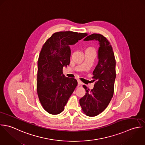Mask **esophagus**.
Segmentation results:
<instances>
[{"label":"esophagus","mask_w":145,"mask_h":145,"mask_svg":"<svg viewBox=\"0 0 145 145\" xmlns=\"http://www.w3.org/2000/svg\"><path fill=\"white\" fill-rule=\"evenodd\" d=\"M78 84L79 86H80V85H81L82 84V82L80 80H78Z\"/></svg>","instance_id":"esophagus-1"}]
</instances>
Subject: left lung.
Masks as SVG:
<instances>
[{
  "label": "left lung",
  "instance_id": "8db88e82",
  "mask_svg": "<svg viewBox=\"0 0 145 145\" xmlns=\"http://www.w3.org/2000/svg\"><path fill=\"white\" fill-rule=\"evenodd\" d=\"M93 40L98 41L100 44L99 62L92 73V78L96 82L91 90L83 86L86 94L80 99L83 112L89 116H97L107 108L113 96L116 77V59L110 42L99 33H92L84 41Z\"/></svg>",
  "mask_w": 145,
  "mask_h": 145
}]
</instances>
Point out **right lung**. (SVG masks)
Wrapping results in <instances>:
<instances>
[{"label":"right lung","instance_id":"1","mask_svg":"<svg viewBox=\"0 0 145 145\" xmlns=\"http://www.w3.org/2000/svg\"><path fill=\"white\" fill-rule=\"evenodd\" d=\"M87 35L73 31L57 32L42 47L37 61V92L41 105L50 114H58L64 110L77 85L76 79L63 74V68L70 63V45Z\"/></svg>","mask_w":145,"mask_h":145}]
</instances>
